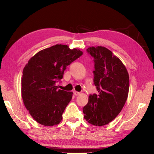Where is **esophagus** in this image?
<instances>
[{
	"label": "esophagus",
	"instance_id": "esophagus-1",
	"mask_svg": "<svg viewBox=\"0 0 154 154\" xmlns=\"http://www.w3.org/2000/svg\"><path fill=\"white\" fill-rule=\"evenodd\" d=\"M73 94H74V95H75V96H78V95L80 94V93L77 92V91H73Z\"/></svg>",
	"mask_w": 154,
	"mask_h": 154
}]
</instances>
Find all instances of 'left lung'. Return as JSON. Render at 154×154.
Here are the masks:
<instances>
[{"instance_id":"left-lung-1","label":"left lung","mask_w":154,"mask_h":154,"mask_svg":"<svg viewBox=\"0 0 154 154\" xmlns=\"http://www.w3.org/2000/svg\"><path fill=\"white\" fill-rule=\"evenodd\" d=\"M87 52L94 58V84L98 94H90L83 112L88 123L103 126L112 122L124 106L129 76L122 61L106 48L91 47Z\"/></svg>"}]
</instances>
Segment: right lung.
Instances as JSON below:
<instances>
[{
	"mask_svg": "<svg viewBox=\"0 0 154 154\" xmlns=\"http://www.w3.org/2000/svg\"><path fill=\"white\" fill-rule=\"evenodd\" d=\"M82 54L80 50L57 44L39 51L26 65L22 72V97L36 122L51 127L61 122L72 92L58 89L56 83L63 78L67 66Z\"/></svg>",
	"mask_w": 154,
	"mask_h": 154,
	"instance_id": "right-lung-1",
	"label": "right lung"
}]
</instances>
